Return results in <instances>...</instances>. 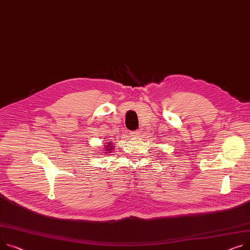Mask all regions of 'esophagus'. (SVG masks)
Returning a JSON list of instances; mask_svg holds the SVG:
<instances>
[{
	"label": "esophagus",
	"instance_id": "esophagus-1",
	"mask_svg": "<svg viewBox=\"0 0 250 250\" xmlns=\"http://www.w3.org/2000/svg\"><path fill=\"white\" fill-rule=\"evenodd\" d=\"M131 137H140V131L139 130H134V131H130V135Z\"/></svg>",
	"mask_w": 250,
	"mask_h": 250
}]
</instances>
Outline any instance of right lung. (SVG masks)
<instances>
[{"label": "right lung", "mask_w": 250, "mask_h": 250, "mask_svg": "<svg viewBox=\"0 0 250 250\" xmlns=\"http://www.w3.org/2000/svg\"><path fill=\"white\" fill-rule=\"evenodd\" d=\"M112 148H113V146H110V147L108 148L107 146H106V148H105V149H106V152H107V151H110V149H112Z\"/></svg>", "instance_id": "add662e5"}]
</instances>
